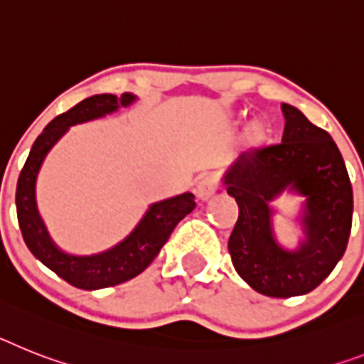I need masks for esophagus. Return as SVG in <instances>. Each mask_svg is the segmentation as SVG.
I'll use <instances>...</instances> for the list:
<instances>
[{
	"instance_id": "1",
	"label": "esophagus",
	"mask_w": 364,
	"mask_h": 364,
	"mask_svg": "<svg viewBox=\"0 0 364 364\" xmlns=\"http://www.w3.org/2000/svg\"><path fill=\"white\" fill-rule=\"evenodd\" d=\"M216 188H218V177H216L215 173H205V176H201L200 181H198L196 185V192L201 200H207V198L213 196Z\"/></svg>"
}]
</instances>
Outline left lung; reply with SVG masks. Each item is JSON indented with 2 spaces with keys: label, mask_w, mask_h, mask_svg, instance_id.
<instances>
[{
  "label": "left lung",
  "mask_w": 364,
  "mask_h": 364,
  "mask_svg": "<svg viewBox=\"0 0 364 364\" xmlns=\"http://www.w3.org/2000/svg\"><path fill=\"white\" fill-rule=\"evenodd\" d=\"M281 142L244 151L224 185L239 203L229 235V255L253 291L272 298L307 294L322 283L346 252L352 231L353 191L344 159L328 131L283 103ZM291 188L306 196V242L285 252L271 235L267 201Z\"/></svg>",
  "instance_id": "obj_1"
}]
</instances>
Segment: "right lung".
Listing matches in <instances>:
<instances>
[{
    "mask_svg": "<svg viewBox=\"0 0 364 364\" xmlns=\"http://www.w3.org/2000/svg\"><path fill=\"white\" fill-rule=\"evenodd\" d=\"M133 100L135 96L131 94H122V97H116L112 94H96L53 118L35 140L29 157L18 177L16 215L21 237L26 240L27 248L57 276L68 281L70 285L85 289V291L120 285L142 274L166 244L173 228L196 207L194 194L191 192L154 203L144 218L140 220L135 231L124 242L90 257L66 255L51 242L50 235L36 213L35 203L36 173L41 170L46 154L68 131L70 125L109 114L118 107L129 105Z\"/></svg>",
    "mask_w": 364,
    "mask_h": 364,
    "instance_id": "right-lung-1",
    "label": "right lung"
}]
</instances>
